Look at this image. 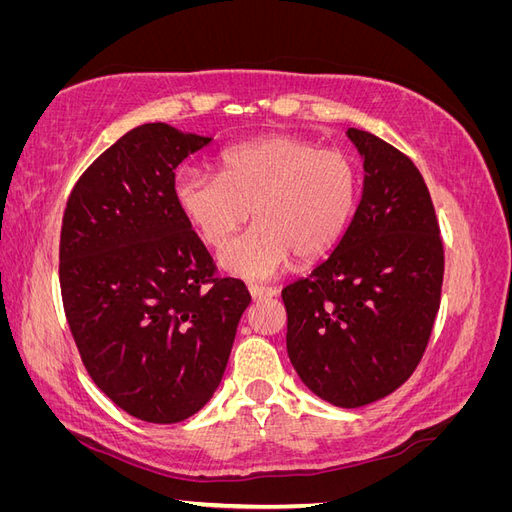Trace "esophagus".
Masks as SVG:
<instances>
[{
    "label": "esophagus",
    "mask_w": 512,
    "mask_h": 512,
    "mask_svg": "<svg viewBox=\"0 0 512 512\" xmlns=\"http://www.w3.org/2000/svg\"><path fill=\"white\" fill-rule=\"evenodd\" d=\"M247 290H250L252 299H269V297H275L277 290L271 288V286H258V284H250L247 286Z\"/></svg>",
    "instance_id": "esophagus-1"
}]
</instances>
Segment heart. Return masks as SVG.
Wrapping results in <instances>:
<instances>
[{
  "mask_svg": "<svg viewBox=\"0 0 512 512\" xmlns=\"http://www.w3.org/2000/svg\"><path fill=\"white\" fill-rule=\"evenodd\" d=\"M220 164V175L179 170L175 200L215 250L230 243L254 209L258 224L220 256L230 275L269 280L294 254L318 258L344 235L359 190L346 153L280 134L230 147Z\"/></svg>",
  "mask_w": 512,
  "mask_h": 512,
  "instance_id": "b5f03b06",
  "label": "heart"
}]
</instances>
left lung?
<instances>
[{"instance_id": "1", "label": "left lung", "mask_w": 512, "mask_h": 512, "mask_svg": "<svg viewBox=\"0 0 512 512\" xmlns=\"http://www.w3.org/2000/svg\"><path fill=\"white\" fill-rule=\"evenodd\" d=\"M363 192L344 237L288 284L286 348L303 384L337 408H361L404 384L440 307L444 250L427 185L382 138L348 128Z\"/></svg>"}]
</instances>
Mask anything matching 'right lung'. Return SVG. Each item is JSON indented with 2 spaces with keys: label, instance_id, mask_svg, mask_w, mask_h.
I'll use <instances>...</instances> for the list:
<instances>
[{
  "label": "right lung",
  "instance_id": "add662e5",
  "mask_svg": "<svg viewBox=\"0 0 512 512\" xmlns=\"http://www.w3.org/2000/svg\"><path fill=\"white\" fill-rule=\"evenodd\" d=\"M213 138L145 123L76 181L59 284L76 348L98 389L147 423H179L218 391L252 297L213 277L175 200V168Z\"/></svg>",
  "mask_w": 512,
  "mask_h": 512
}]
</instances>
